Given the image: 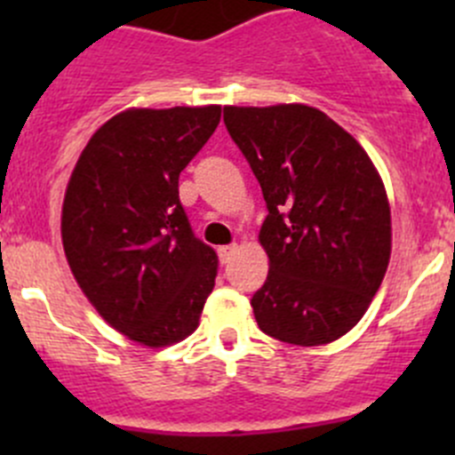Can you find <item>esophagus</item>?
Listing matches in <instances>:
<instances>
[{
	"label": "esophagus",
	"instance_id": "34e87169",
	"mask_svg": "<svg viewBox=\"0 0 455 455\" xmlns=\"http://www.w3.org/2000/svg\"><path fill=\"white\" fill-rule=\"evenodd\" d=\"M235 249H237V246H235V244H227V246H220V249H218L220 261H222V264H228V259H231V257H233V253H235Z\"/></svg>",
	"mask_w": 455,
	"mask_h": 455
}]
</instances>
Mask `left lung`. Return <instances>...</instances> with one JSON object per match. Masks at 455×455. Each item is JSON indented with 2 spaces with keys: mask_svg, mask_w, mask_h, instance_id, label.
Returning <instances> with one entry per match:
<instances>
[{
  "mask_svg": "<svg viewBox=\"0 0 455 455\" xmlns=\"http://www.w3.org/2000/svg\"><path fill=\"white\" fill-rule=\"evenodd\" d=\"M224 125L264 194L270 268L251 306L261 332L323 346L355 328L379 291L392 218L370 156L308 105L224 108Z\"/></svg>",
  "mask_w": 455,
  "mask_h": 455,
  "instance_id": "8db88e82",
  "label": "left lung"
}]
</instances>
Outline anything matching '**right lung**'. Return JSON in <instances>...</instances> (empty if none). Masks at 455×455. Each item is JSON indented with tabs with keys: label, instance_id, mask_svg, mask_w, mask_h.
I'll return each instance as SVG.
<instances>
[{
	"label": "right lung",
	"instance_id": "obj_1",
	"mask_svg": "<svg viewBox=\"0 0 455 455\" xmlns=\"http://www.w3.org/2000/svg\"><path fill=\"white\" fill-rule=\"evenodd\" d=\"M222 108L127 109L85 145L63 200L61 237L81 291L114 330L160 347L189 337L218 275L178 178Z\"/></svg>",
	"mask_w": 455,
	"mask_h": 455
}]
</instances>
